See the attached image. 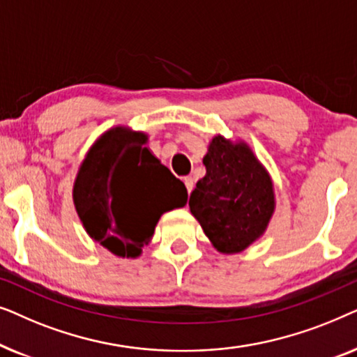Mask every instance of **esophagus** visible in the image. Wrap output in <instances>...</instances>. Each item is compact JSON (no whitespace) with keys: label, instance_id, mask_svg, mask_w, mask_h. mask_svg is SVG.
<instances>
[{"label":"esophagus","instance_id":"obj_1","mask_svg":"<svg viewBox=\"0 0 357 357\" xmlns=\"http://www.w3.org/2000/svg\"><path fill=\"white\" fill-rule=\"evenodd\" d=\"M183 182H185V187H187V192H188V195H190V193H192L193 187H195V180H193L192 177H185Z\"/></svg>","mask_w":357,"mask_h":357}]
</instances>
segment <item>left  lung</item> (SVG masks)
I'll use <instances>...</instances> for the list:
<instances>
[{
  "label": "left lung",
  "mask_w": 357,
  "mask_h": 357,
  "mask_svg": "<svg viewBox=\"0 0 357 357\" xmlns=\"http://www.w3.org/2000/svg\"><path fill=\"white\" fill-rule=\"evenodd\" d=\"M206 175L190 195V211L213 247L241 253L265 234L275 213V187L268 170L243 141L218 135L203 158Z\"/></svg>",
  "instance_id": "left-lung-1"
}]
</instances>
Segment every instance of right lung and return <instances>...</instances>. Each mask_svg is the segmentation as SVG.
Segmentation results:
<instances>
[{
  "label": "right lung",
  "mask_w": 357,
  "mask_h": 357,
  "mask_svg": "<svg viewBox=\"0 0 357 357\" xmlns=\"http://www.w3.org/2000/svg\"><path fill=\"white\" fill-rule=\"evenodd\" d=\"M148 135L128 126L102 133L77 170L73 202L94 242L138 258L159 218L187 204V188L146 148Z\"/></svg>",
  "instance_id": "add662e5"
}]
</instances>
